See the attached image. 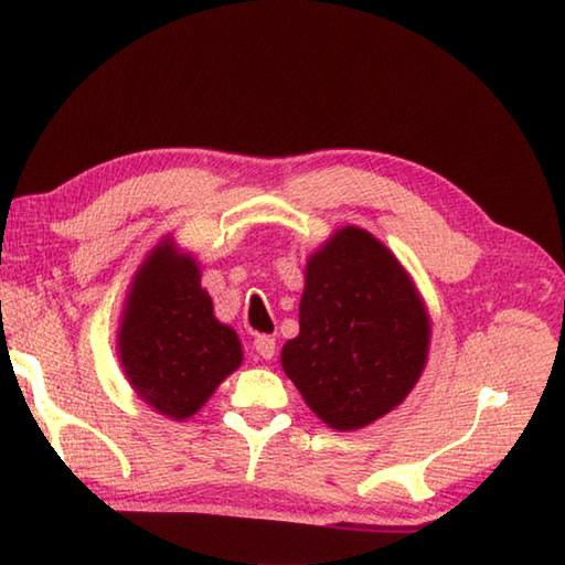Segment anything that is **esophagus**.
<instances>
[{
	"label": "esophagus",
	"mask_w": 565,
	"mask_h": 565,
	"mask_svg": "<svg viewBox=\"0 0 565 565\" xmlns=\"http://www.w3.org/2000/svg\"><path fill=\"white\" fill-rule=\"evenodd\" d=\"M254 351L259 353L264 361H271V358L276 355V341L271 335H256L254 338Z\"/></svg>",
	"instance_id": "34e87169"
}]
</instances>
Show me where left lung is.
Returning <instances> with one entry per match:
<instances>
[{
    "label": "left lung",
    "instance_id": "8db88e82",
    "mask_svg": "<svg viewBox=\"0 0 565 565\" xmlns=\"http://www.w3.org/2000/svg\"><path fill=\"white\" fill-rule=\"evenodd\" d=\"M303 276L299 335L284 343V373L328 427L363 429L423 375L427 306L397 256L351 224L309 256Z\"/></svg>",
    "mask_w": 565,
    "mask_h": 565
}]
</instances>
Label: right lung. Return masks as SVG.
Masks as SVG:
<instances>
[{
  "label": "right lung",
  "mask_w": 565,
  "mask_h": 565,
  "mask_svg": "<svg viewBox=\"0 0 565 565\" xmlns=\"http://www.w3.org/2000/svg\"><path fill=\"white\" fill-rule=\"evenodd\" d=\"M118 358L130 387L156 413L188 419L242 365L234 328L217 321L200 264L170 237L132 276L118 328Z\"/></svg>",
  "instance_id": "1"
}]
</instances>
